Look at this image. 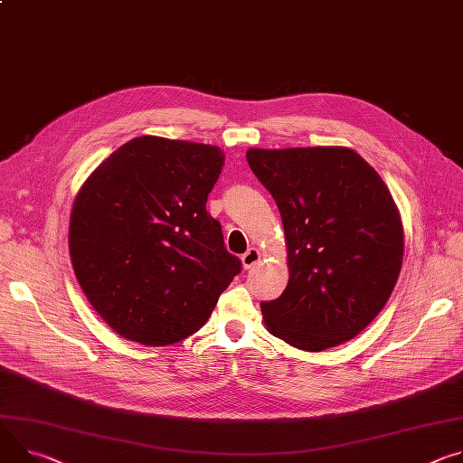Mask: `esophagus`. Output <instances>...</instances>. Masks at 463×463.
Segmentation results:
<instances>
[{"label":"esophagus","instance_id":"1","mask_svg":"<svg viewBox=\"0 0 463 463\" xmlns=\"http://www.w3.org/2000/svg\"><path fill=\"white\" fill-rule=\"evenodd\" d=\"M260 259H262L260 250L257 247H250V249H247V253L241 257V266H243V269H250L260 262Z\"/></svg>","mask_w":463,"mask_h":463}]
</instances>
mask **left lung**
Masks as SVG:
<instances>
[{
    "mask_svg": "<svg viewBox=\"0 0 463 463\" xmlns=\"http://www.w3.org/2000/svg\"><path fill=\"white\" fill-rule=\"evenodd\" d=\"M273 195L288 247V286L260 303L268 330L317 353L360 334L388 303L402 266L397 204L349 147L249 149Z\"/></svg>",
    "mask_w": 463,
    "mask_h": 463,
    "instance_id": "8db88e82",
    "label": "left lung"
}]
</instances>
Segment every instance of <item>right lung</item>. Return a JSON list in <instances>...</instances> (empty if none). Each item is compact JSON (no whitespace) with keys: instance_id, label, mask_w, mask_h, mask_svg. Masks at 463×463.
I'll return each mask as SVG.
<instances>
[{"instance_id":"obj_1","label":"right lung","mask_w":463,"mask_h":463,"mask_svg":"<svg viewBox=\"0 0 463 463\" xmlns=\"http://www.w3.org/2000/svg\"><path fill=\"white\" fill-rule=\"evenodd\" d=\"M223 160L216 146L138 137L80 186L70 216L73 271L125 340L162 347L188 338L241 271L204 206Z\"/></svg>"}]
</instances>
